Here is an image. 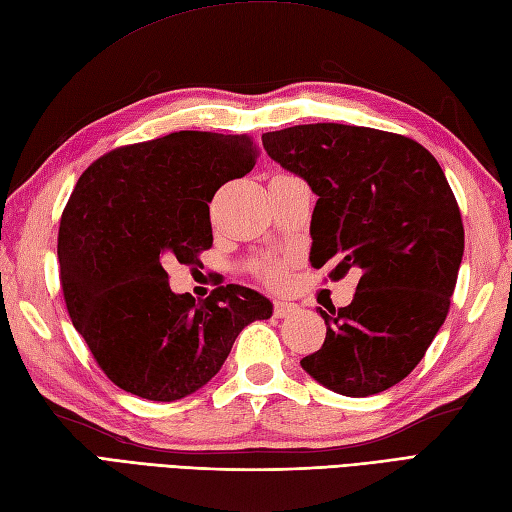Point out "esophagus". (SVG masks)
Returning a JSON list of instances; mask_svg holds the SVG:
<instances>
[{"mask_svg":"<svg viewBox=\"0 0 512 512\" xmlns=\"http://www.w3.org/2000/svg\"><path fill=\"white\" fill-rule=\"evenodd\" d=\"M299 312L297 303H290V301H275V317L277 319H286L292 317V314Z\"/></svg>","mask_w":512,"mask_h":512,"instance_id":"esophagus-1","label":"esophagus"}]
</instances>
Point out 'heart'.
Here are the masks:
<instances>
[{
	"label": "heart",
	"mask_w": 512,
	"mask_h": 512,
	"mask_svg": "<svg viewBox=\"0 0 512 512\" xmlns=\"http://www.w3.org/2000/svg\"><path fill=\"white\" fill-rule=\"evenodd\" d=\"M268 277L273 281H279L281 277H284V264H273L268 268Z\"/></svg>",
	"instance_id": "1"
}]
</instances>
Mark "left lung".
<instances>
[{"instance_id":"left-lung-1","label":"left lung","mask_w":512,"mask_h":512,"mask_svg":"<svg viewBox=\"0 0 512 512\" xmlns=\"http://www.w3.org/2000/svg\"><path fill=\"white\" fill-rule=\"evenodd\" d=\"M268 156L317 195L310 264L361 273L350 306L319 310L328 332L301 367L336 394L400 383L436 339L464 255L444 171L416 140L372 127L295 125L262 136Z\"/></svg>"}]
</instances>
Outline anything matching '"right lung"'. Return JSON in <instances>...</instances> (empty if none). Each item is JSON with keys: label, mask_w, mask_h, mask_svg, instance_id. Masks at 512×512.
I'll return each mask as SVG.
<instances>
[{"label": "right lung", "mask_w": 512, "mask_h": 512, "mask_svg": "<svg viewBox=\"0 0 512 512\" xmlns=\"http://www.w3.org/2000/svg\"><path fill=\"white\" fill-rule=\"evenodd\" d=\"M248 134L176 132L110 151L85 169L59 226L65 306L96 363L129 394L173 402L220 372L248 323L273 317L257 290L204 301L169 288L165 259L198 264L209 202L255 167Z\"/></svg>", "instance_id": "1"}]
</instances>
